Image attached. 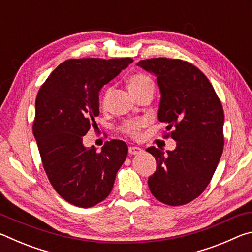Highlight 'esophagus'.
<instances>
[{"instance_id":"1","label":"esophagus","mask_w":252,"mask_h":252,"mask_svg":"<svg viewBox=\"0 0 252 252\" xmlns=\"http://www.w3.org/2000/svg\"><path fill=\"white\" fill-rule=\"evenodd\" d=\"M142 151L141 148L139 147H133V146H130L129 147V153L130 155H138V153H140Z\"/></svg>"}]
</instances>
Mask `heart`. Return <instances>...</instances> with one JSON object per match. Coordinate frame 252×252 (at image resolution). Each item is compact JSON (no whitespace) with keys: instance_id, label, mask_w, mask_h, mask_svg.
<instances>
[{"instance_id":"obj_1","label":"heart","mask_w":252,"mask_h":252,"mask_svg":"<svg viewBox=\"0 0 252 252\" xmlns=\"http://www.w3.org/2000/svg\"><path fill=\"white\" fill-rule=\"evenodd\" d=\"M127 85H129L130 91L134 96H138L148 91L153 92V81L150 76L144 73H134L130 75L127 79ZM111 92H112V87H106L104 89L101 97L102 106H105L108 103ZM146 120H127L122 123L120 129L122 133L130 136V138L136 139L140 135L142 127L146 126Z\"/></svg>"}]
</instances>
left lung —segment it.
Here are the masks:
<instances>
[{"mask_svg": "<svg viewBox=\"0 0 252 252\" xmlns=\"http://www.w3.org/2000/svg\"><path fill=\"white\" fill-rule=\"evenodd\" d=\"M138 65L157 76L158 118L169 131L163 138L177 141L173 151L147 149L157 161L149 189L162 203L182 206L203 192L219 163L224 144L222 104L207 76L189 62L153 58Z\"/></svg>", "mask_w": 252, "mask_h": 252, "instance_id": "obj_1", "label": "left lung"}]
</instances>
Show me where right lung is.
Wrapping results in <instances>:
<instances>
[{
    "instance_id": "obj_1",
    "label": "right lung",
    "mask_w": 252,
    "mask_h": 252,
    "mask_svg": "<svg viewBox=\"0 0 252 252\" xmlns=\"http://www.w3.org/2000/svg\"><path fill=\"white\" fill-rule=\"evenodd\" d=\"M133 62L122 59H70L61 63L37 92L33 134L54 190L71 204L91 208L108 197L127 155L121 140L101 151L85 148L83 136L95 127L99 91Z\"/></svg>"
}]
</instances>
